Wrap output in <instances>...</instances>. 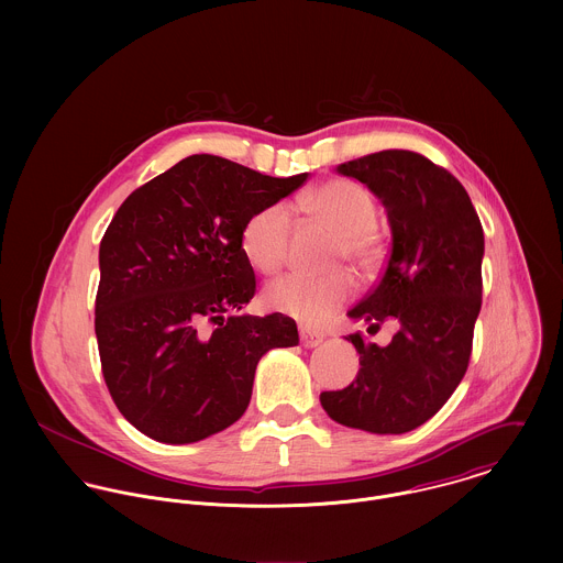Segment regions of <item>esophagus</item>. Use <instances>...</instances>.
<instances>
[{
    "instance_id": "1",
    "label": "esophagus",
    "mask_w": 563,
    "mask_h": 563,
    "mask_svg": "<svg viewBox=\"0 0 563 563\" xmlns=\"http://www.w3.org/2000/svg\"><path fill=\"white\" fill-rule=\"evenodd\" d=\"M299 335H301V342H303V346H308V349H314V346H319L322 340H324V333H322V331H317V329H312V327H306V324H301V327H299Z\"/></svg>"
}]
</instances>
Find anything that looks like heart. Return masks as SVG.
<instances>
[{
    "label": "heart",
    "mask_w": 563,
    "mask_h": 563,
    "mask_svg": "<svg viewBox=\"0 0 563 563\" xmlns=\"http://www.w3.org/2000/svg\"><path fill=\"white\" fill-rule=\"evenodd\" d=\"M301 208L335 234L333 264L346 262L362 277L377 271L386 244L377 225V199L366 186L344 177L329 179L303 197ZM292 228V210L284 201L268 203L253 212L241 234L242 253L249 264L264 275L277 273L286 264ZM349 295L351 279L342 273L322 279L286 275L268 284L264 303L282 314L322 321L335 312Z\"/></svg>",
    "instance_id": "1"
}]
</instances>
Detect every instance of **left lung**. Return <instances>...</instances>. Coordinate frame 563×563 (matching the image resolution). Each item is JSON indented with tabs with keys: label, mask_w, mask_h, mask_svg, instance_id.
<instances>
[{
	"label": "left lung",
	"mask_w": 563,
	"mask_h": 563,
	"mask_svg": "<svg viewBox=\"0 0 563 563\" xmlns=\"http://www.w3.org/2000/svg\"><path fill=\"white\" fill-rule=\"evenodd\" d=\"M338 173L382 199L393 230L382 279L349 317L368 331L397 321L399 331L388 346L360 331L346 335L360 373L351 386L322 393V409L344 427L405 433L438 413L466 375L482 310V221L466 188L416 152H377Z\"/></svg>",
	"instance_id": "1"
}]
</instances>
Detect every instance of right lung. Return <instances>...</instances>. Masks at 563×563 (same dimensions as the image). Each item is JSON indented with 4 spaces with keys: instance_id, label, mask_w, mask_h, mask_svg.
<instances>
[{
    "instance_id": "add662e5",
    "label": "right lung",
    "mask_w": 563,
    "mask_h": 563,
    "mask_svg": "<svg viewBox=\"0 0 563 563\" xmlns=\"http://www.w3.org/2000/svg\"><path fill=\"white\" fill-rule=\"evenodd\" d=\"M306 179L197 154L117 210L99 244L95 333L110 397L141 433L190 444L228 429L251 401L260 357L299 344L279 312H234L255 295L244 223Z\"/></svg>"
}]
</instances>
